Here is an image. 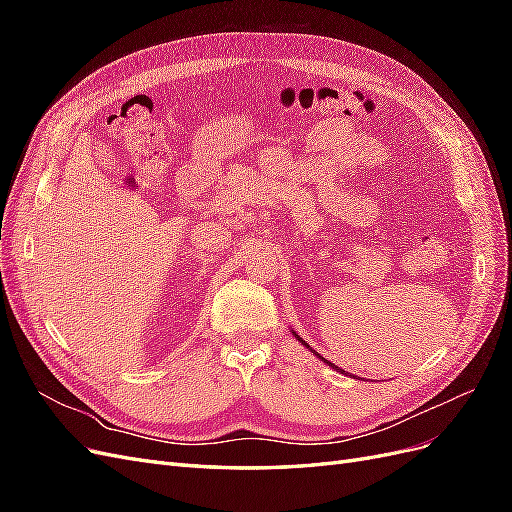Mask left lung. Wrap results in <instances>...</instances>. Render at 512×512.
Masks as SVG:
<instances>
[{
  "label": "left lung",
  "mask_w": 512,
  "mask_h": 512,
  "mask_svg": "<svg viewBox=\"0 0 512 512\" xmlns=\"http://www.w3.org/2000/svg\"><path fill=\"white\" fill-rule=\"evenodd\" d=\"M294 337H299V335H297V333H294ZM299 342H301V344H305V342H303V339H301V337H299ZM305 346H307V344H305ZM322 361H324V363H327V365H331V367H333V369H337V367H335V365H333V363H329V361H327V359H322Z\"/></svg>",
  "instance_id": "left-lung-1"
}]
</instances>
